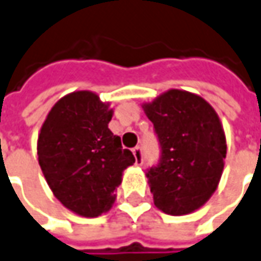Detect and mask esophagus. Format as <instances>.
Instances as JSON below:
<instances>
[{
    "label": "esophagus",
    "mask_w": 261,
    "mask_h": 261,
    "mask_svg": "<svg viewBox=\"0 0 261 261\" xmlns=\"http://www.w3.org/2000/svg\"><path fill=\"white\" fill-rule=\"evenodd\" d=\"M133 154H134V159H136V164L140 166L143 163V154H141V148L140 147H136L133 148Z\"/></svg>",
    "instance_id": "34e87169"
}]
</instances>
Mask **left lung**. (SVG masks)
<instances>
[{
  "label": "left lung",
  "instance_id": "8db88e82",
  "mask_svg": "<svg viewBox=\"0 0 261 261\" xmlns=\"http://www.w3.org/2000/svg\"><path fill=\"white\" fill-rule=\"evenodd\" d=\"M160 141V163L147 171L155 207L184 216L198 210L219 186L227 154L216 110L197 94L171 88L143 104Z\"/></svg>",
  "mask_w": 261,
  "mask_h": 261
}]
</instances>
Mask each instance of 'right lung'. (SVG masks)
Segmentation results:
<instances>
[{
	"mask_svg": "<svg viewBox=\"0 0 261 261\" xmlns=\"http://www.w3.org/2000/svg\"><path fill=\"white\" fill-rule=\"evenodd\" d=\"M113 113L98 94L74 91L53 106L38 134V163L49 189L81 217L108 212L123 171L136 163L108 128Z\"/></svg>",
	"mask_w": 261,
	"mask_h": 261,
	"instance_id": "obj_1",
	"label": "right lung"
}]
</instances>
